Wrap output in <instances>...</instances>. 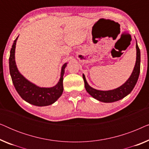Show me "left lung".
Wrapping results in <instances>:
<instances>
[{
	"mask_svg": "<svg viewBox=\"0 0 149 149\" xmlns=\"http://www.w3.org/2000/svg\"><path fill=\"white\" fill-rule=\"evenodd\" d=\"M136 61L134 68L132 72L131 76L126 81V82L118 87L117 89L109 91H101L97 90L93 87H90L87 83L86 79L84 74H83V78L85 83V87L87 93L91 95L93 98L97 100L102 102H113L119 100L133 90L134 87L137 83V81L139 77L140 71V51L138 47L137 42H136Z\"/></svg>",
	"mask_w": 149,
	"mask_h": 149,
	"instance_id": "obj_1",
	"label": "left lung"
}]
</instances>
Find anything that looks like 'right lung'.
<instances>
[{
  "instance_id": "add662e5",
  "label": "right lung",
  "mask_w": 149,
  "mask_h": 149,
  "mask_svg": "<svg viewBox=\"0 0 149 149\" xmlns=\"http://www.w3.org/2000/svg\"><path fill=\"white\" fill-rule=\"evenodd\" d=\"M17 38L14 40L9 56V71L16 91L23 100L31 104L45 107L54 104L62 94L63 76L67 63L63 65L58 83L52 87H40L30 82L19 72L15 64V50Z\"/></svg>"
}]
</instances>
